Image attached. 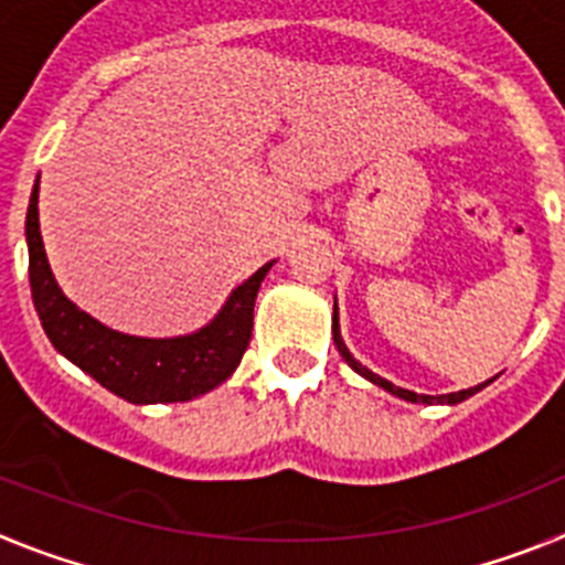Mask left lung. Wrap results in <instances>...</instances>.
<instances>
[{
    "mask_svg": "<svg viewBox=\"0 0 565 565\" xmlns=\"http://www.w3.org/2000/svg\"><path fill=\"white\" fill-rule=\"evenodd\" d=\"M333 342H337V348H339V353H342V359L348 364H351L353 371L356 373H362L364 379H371L373 384H379V387H384V391L387 393H393V396H398V398H407V402H418V404H458V402H463V398H469L472 396V393H478L483 387V384H478V387H469V391H458V393H447V396H418V393H413V391H404V387H396V384H391L387 382V379H382V376H376V373L373 371H367V367H362V364L356 362V359L351 356V351H348V348H344V342H342V337H339V322H337V302H333ZM489 382H492V379H489Z\"/></svg>",
    "mask_w": 565,
    "mask_h": 565,
    "instance_id": "8db88e82",
    "label": "left lung"
}]
</instances>
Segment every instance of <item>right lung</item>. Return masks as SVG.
Segmentation results:
<instances>
[{
    "instance_id": "add662e5",
    "label": "right lung",
    "mask_w": 565,
    "mask_h": 565,
    "mask_svg": "<svg viewBox=\"0 0 565 565\" xmlns=\"http://www.w3.org/2000/svg\"><path fill=\"white\" fill-rule=\"evenodd\" d=\"M24 234L30 291L44 333L58 353L115 396L132 404L189 402L226 382L246 353L254 328V299L271 263L234 288L217 319L203 331L178 339H141L96 322L56 286L39 232V183L30 194Z\"/></svg>"
}]
</instances>
